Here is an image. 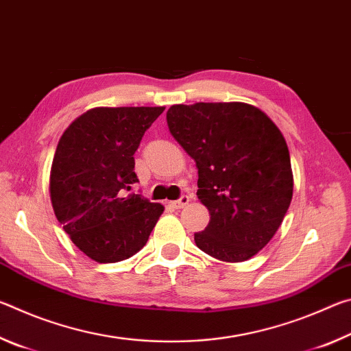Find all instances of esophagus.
<instances>
[{"label":"esophagus","instance_id":"esophagus-1","mask_svg":"<svg viewBox=\"0 0 351 351\" xmlns=\"http://www.w3.org/2000/svg\"><path fill=\"white\" fill-rule=\"evenodd\" d=\"M189 201H190V198L187 197V195H182V197L180 198V199H176V201H171V206L175 207V209H182L184 206H187L189 204Z\"/></svg>","mask_w":351,"mask_h":351}]
</instances>
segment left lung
<instances>
[{
    "label": "left lung",
    "mask_w": 351,
    "mask_h": 351,
    "mask_svg": "<svg viewBox=\"0 0 351 351\" xmlns=\"http://www.w3.org/2000/svg\"><path fill=\"white\" fill-rule=\"evenodd\" d=\"M173 138L197 162L198 198L210 213L195 243L210 257L245 261L268 245L293 198L289 150L280 130L241 102L173 105Z\"/></svg>",
    "instance_id": "8db88e82"
}]
</instances>
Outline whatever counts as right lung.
Here are the masks:
<instances>
[{
  "instance_id": "1",
  "label": "right lung",
  "mask_w": 351,
  "mask_h": 351,
  "mask_svg": "<svg viewBox=\"0 0 351 351\" xmlns=\"http://www.w3.org/2000/svg\"><path fill=\"white\" fill-rule=\"evenodd\" d=\"M164 106L94 108L58 141L49 192L54 213L74 245L99 263L139 252L164 207L130 193L134 153Z\"/></svg>"
}]
</instances>
